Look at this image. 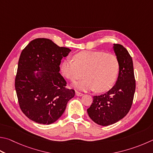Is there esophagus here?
<instances>
[{
  "label": "esophagus",
  "instance_id": "esophagus-1",
  "mask_svg": "<svg viewBox=\"0 0 153 153\" xmlns=\"http://www.w3.org/2000/svg\"><path fill=\"white\" fill-rule=\"evenodd\" d=\"M76 95L77 96H82L84 95V94L79 92V91H76Z\"/></svg>",
  "mask_w": 153,
  "mask_h": 153
}]
</instances>
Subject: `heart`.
Here are the masks:
<instances>
[{
	"label": "heart",
	"mask_w": 153,
	"mask_h": 153,
	"mask_svg": "<svg viewBox=\"0 0 153 153\" xmlns=\"http://www.w3.org/2000/svg\"><path fill=\"white\" fill-rule=\"evenodd\" d=\"M73 59H64L60 65L62 74L74 82V86L79 90H95L104 92L113 87L120 69L118 57L112 53L99 51H83L75 54Z\"/></svg>",
	"instance_id": "heart-1"
}]
</instances>
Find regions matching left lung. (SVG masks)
I'll return each mask as SVG.
<instances>
[{
    "instance_id": "left-lung-1",
    "label": "left lung",
    "mask_w": 153,
    "mask_h": 153,
    "mask_svg": "<svg viewBox=\"0 0 153 153\" xmlns=\"http://www.w3.org/2000/svg\"><path fill=\"white\" fill-rule=\"evenodd\" d=\"M113 48L120 63L117 81L106 93L94 96L92 104L87 110L91 120L101 126L117 123L128 113L136 89L131 56L120 44H114Z\"/></svg>"
}]
</instances>
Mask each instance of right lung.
I'll return each instance as SVG.
<instances>
[{"label":"right lung","mask_w":153,"mask_h":153,"mask_svg":"<svg viewBox=\"0 0 153 153\" xmlns=\"http://www.w3.org/2000/svg\"><path fill=\"white\" fill-rule=\"evenodd\" d=\"M70 51L45 38L31 41L22 51L15 90L21 110L30 120L43 124L55 123L74 97L75 90L66 88L67 82L59 73L61 61Z\"/></svg>","instance_id":"add662e5"}]
</instances>
